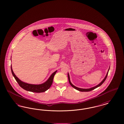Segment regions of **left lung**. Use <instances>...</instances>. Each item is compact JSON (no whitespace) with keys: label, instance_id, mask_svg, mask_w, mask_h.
I'll return each instance as SVG.
<instances>
[{"label":"left lung","instance_id":"left-lung-1","mask_svg":"<svg viewBox=\"0 0 124 124\" xmlns=\"http://www.w3.org/2000/svg\"><path fill=\"white\" fill-rule=\"evenodd\" d=\"M109 69H110V67H109V70H108V72H107V74H106V77L105 78H104V79L99 84V85H96V86H95L94 87H92V88H89V89H83V88H78V87H77L76 86H74V85H73L72 84H71V81H70V76H69V73H68V80H69V82L70 83V84L71 85V86L72 87H73L75 89H76L77 90H78V91H80V92H90V91H92V90H94L95 88H97V87H99V86H100V85L103 83L105 82V81L106 80V78L107 77V75H108V71H109Z\"/></svg>","mask_w":124,"mask_h":124}]
</instances>
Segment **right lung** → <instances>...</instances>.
Listing matches in <instances>:
<instances>
[{
    "label": "right lung",
    "instance_id": "add662e5",
    "mask_svg": "<svg viewBox=\"0 0 124 124\" xmlns=\"http://www.w3.org/2000/svg\"><path fill=\"white\" fill-rule=\"evenodd\" d=\"M11 71L13 77H14L15 79H16V80L17 81V82L18 83V85L21 87H22V88L24 89V90L27 91L39 93H43V92H46L51 87V85H52V83L53 82L54 76L55 75L57 71H54L51 75V76L49 77V78L48 79V80L46 82L39 85L30 84L26 83L21 81L14 73L13 70L12 69V65H11Z\"/></svg>",
    "mask_w": 124,
    "mask_h": 124
}]
</instances>
